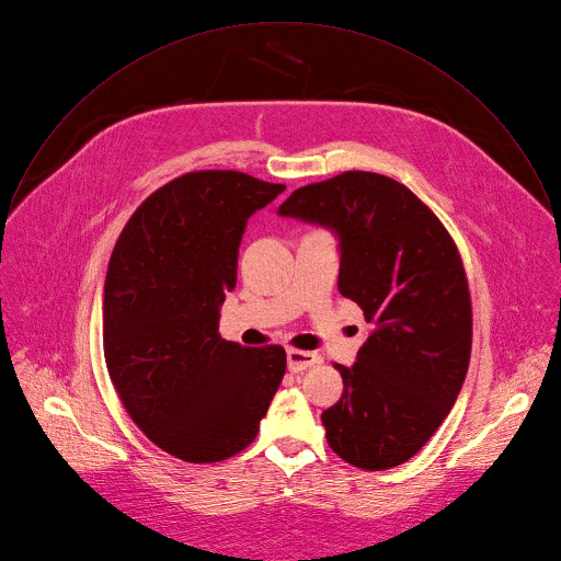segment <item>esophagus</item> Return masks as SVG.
<instances>
[{
    "mask_svg": "<svg viewBox=\"0 0 561 561\" xmlns=\"http://www.w3.org/2000/svg\"><path fill=\"white\" fill-rule=\"evenodd\" d=\"M320 364V355L313 351H300V348H289L287 351V366L291 373L307 370L311 366Z\"/></svg>",
    "mask_w": 561,
    "mask_h": 561,
    "instance_id": "34e87169",
    "label": "esophagus"
}]
</instances>
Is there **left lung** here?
Instances as JSON below:
<instances>
[{
    "instance_id": "obj_1",
    "label": "left lung",
    "mask_w": 561,
    "mask_h": 561,
    "mask_svg": "<svg viewBox=\"0 0 561 561\" xmlns=\"http://www.w3.org/2000/svg\"><path fill=\"white\" fill-rule=\"evenodd\" d=\"M283 217L340 237L337 289L373 333L344 392L322 412L327 440L368 471L412 458L451 410L471 355V298L458 248L440 219L392 178L346 171L294 191Z\"/></svg>"
}]
</instances>
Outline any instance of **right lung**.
I'll use <instances>...</instances> for the list:
<instances>
[{
    "mask_svg": "<svg viewBox=\"0 0 561 561\" xmlns=\"http://www.w3.org/2000/svg\"><path fill=\"white\" fill-rule=\"evenodd\" d=\"M285 191L239 171H193L149 195L105 278L103 348L134 423L186 462H219L259 434L287 355L219 333L250 215Z\"/></svg>",
    "mask_w": 561,
    "mask_h": 561,
    "instance_id": "right-lung-1",
    "label": "right lung"
}]
</instances>
